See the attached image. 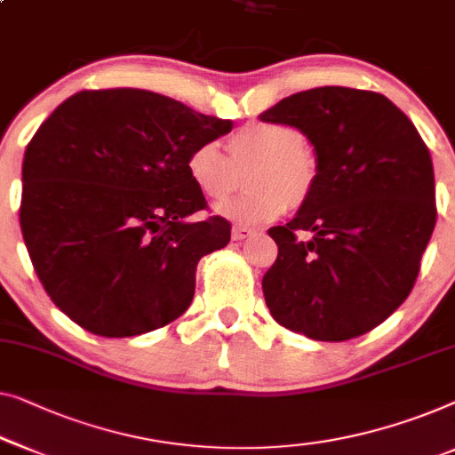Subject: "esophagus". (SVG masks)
I'll return each instance as SVG.
<instances>
[{
  "label": "esophagus",
  "mask_w": 455,
  "mask_h": 455,
  "mask_svg": "<svg viewBox=\"0 0 455 455\" xmlns=\"http://www.w3.org/2000/svg\"><path fill=\"white\" fill-rule=\"evenodd\" d=\"M256 232L254 229H250V228H243V226H235L234 229H232V240L234 242H242V240H248V238H252Z\"/></svg>",
  "instance_id": "esophagus-1"
}]
</instances>
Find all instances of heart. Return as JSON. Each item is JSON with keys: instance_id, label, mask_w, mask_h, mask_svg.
<instances>
[{"instance_id": "heart-1", "label": "heart", "mask_w": 455, "mask_h": 455, "mask_svg": "<svg viewBox=\"0 0 455 455\" xmlns=\"http://www.w3.org/2000/svg\"><path fill=\"white\" fill-rule=\"evenodd\" d=\"M229 156L217 141H203L187 156V174L209 201H221L248 170V190L221 203L215 213L238 226L279 220L289 207H299L318 182V160L298 127L283 123H250L228 140Z\"/></svg>"}]
</instances>
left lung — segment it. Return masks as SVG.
<instances>
[{
    "label": "left lung",
    "instance_id": "left-lung-1",
    "mask_svg": "<svg viewBox=\"0 0 455 455\" xmlns=\"http://www.w3.org/2000/svg\"><path fill=\"white\" fill-rule=\"evenodd\" d=\"M259 118L298 127L318 160L309 199L268 229L279 246L262 276L268 312L314 340L361 337L396 312L417 281L437 220L429 149L375 92L324 85L283 98Z\"/></svg>",
    "mask_w": 455,
    "mask_h": 455
}]
</instances>
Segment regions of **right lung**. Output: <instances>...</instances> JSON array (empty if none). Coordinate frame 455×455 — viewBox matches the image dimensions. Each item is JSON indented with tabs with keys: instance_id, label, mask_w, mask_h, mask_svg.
<instances>
[{
	"instance_id": "add662e5",
	"label": "right lung",
	"mask_w": 455,
	"mask_h": 455,
	"mask_svg": "<svg viewBox=\"0 0 455 455\" xmlns=\"http://www.w3.org/2000/svg\"><path fill=\"white\" fill-rule=\"evenodd\" d=\"M234 123L148 90H84L52 110L22 162L20 228L59 309L85 331L137 337L187 312L196 262L228 246L187 156Z\"/></svg>"
}]
</instances>
